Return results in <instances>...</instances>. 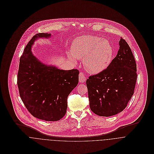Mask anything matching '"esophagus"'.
<instances>
[{"label":"esophagus","instance_id":"34e87169","mask_svg":"<svg viewBox=\"0 0 154 154\" xmlns=\"http://www.w3.org/2000/svg\"><path fill=\"white\" fill-rule=\"evenodd\" d=\"M79 78L81 83H84L86 82V75H85L84 72H80Z\"/></svg>","mask_w":154,"mask_h":154}]
</instances>
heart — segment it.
<instances>
[{"label": "heart", "instance_id": "obj_1", "mask_svg": "<svg viewBox=\"0 0 154 154\" xmlns=\"http://www.w3.org/2000/svg\"><path fill=\"white\" fill-rule=\"evenodd\" d=\"M113 48L110 43L97 36H84L78 38L72 45V51L68 56L73 60L82 59L89 72L97 74L105 70L112 60Z\"/></svg>", "mask_w": 154, "mask_h": 154}]
</instances>
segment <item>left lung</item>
Returning a JSON list of instances; mask_svg holds the SVG:
<instances>
[{
    "mask_svg": "<svg viewBox=\"0 0 154 154\" xmlns=\"http://www.w3.org/2000/svg\"><path fill=\"white\" fill-rule=\"evenodd\" d=\"M116 57L103 72L87 80L89 107L95 114L109 117L122 112L134 94L136 63L132 50L121 37Z\"/></svg>",
    "mask_w": 154,
    "mask_h": 154,
    "instance_id": "8db88e82",
    "label": "left lung"
}]
</instances>
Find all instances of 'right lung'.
I'll use <instances>...</instances> for the list:
<instances>
[{"mask_svg": "<svg viewBox=\"0 0 154 154\" xmlns=\"http://www.w3.org/2000/svg\"><path fill=\"white\" fill-rule=\"evenodd\" d=\"M50 36L37 34L26 45L20 60L17 85L23 103L34 117L54 122L65 116L67 97L78 84L79 72L47 66L32 54L31 50L35 40Z\"/></svg>", "mask_w": 154, "mask_h": 154, "instance_id": "obj_1", "label": "right lung"}]
</instances>
